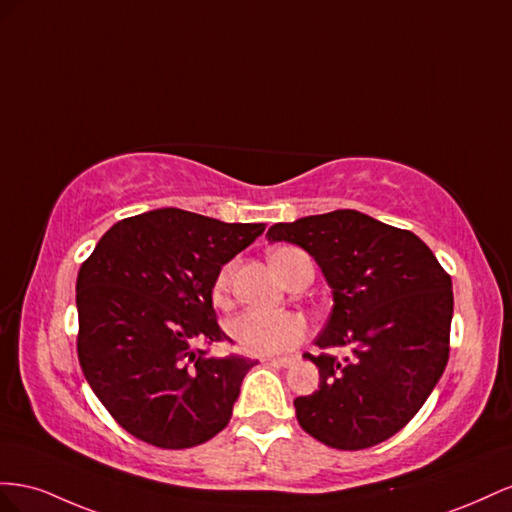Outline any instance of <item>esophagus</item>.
<instances>
[{
    "instance_id": "34e87169",
    "label": "esophagus",
    "mask_w": 512,
    "mask_h": 512,
    "mask_svg": "<svg viewBox=\"0 0 512 512\" xmlns=\"http://www.w3.org/2000/svg\"><path fill=\"white\" fill-rule=\"evenodd\" d=\"M298 360V356H279V358H268L270 364H276V367H291Z\"/></svg>"
}]
</instances>
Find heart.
Returning <instances> with one entry per match:
<instances>
[{"label": "heart", "instance_id": "b5f03b06", "mask_svg": "<svg viewBox=\"0 0 512 512\" xmlns=\"http://www.w3.org/2000/svg\"><path fill=\"white\" fill-rule=\"evenodd\" d=\"M296 248H279L272 253V266H281L287 255L294 253ZM231 266H225L218 272L214 281V300L225 302L231 285ZM229 334L238 347L246 354L268 356L283 352V349L294 347L306 334V321L298 313L289 311H261L248 309L229 321Z\"/></svg>", "mask_w": 512, "mask_h": 512}]
</instances>
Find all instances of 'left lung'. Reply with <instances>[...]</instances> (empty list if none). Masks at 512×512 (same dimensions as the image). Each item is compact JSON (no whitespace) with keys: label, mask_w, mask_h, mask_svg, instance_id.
I'll return each instance as SVG.
<instances>
[{"label":"left lung","mask_w":512,"mask_h":512,"mask_svg":"<svg viewBox=\"0 0 512 512\" xmlns=\"http://www.w3.org/2000/svg\"><path fill=\"white\" fill-rule=\"evenodd\" d=\"M268 242L304 248L332 289L315 345L347 356H309L319 388L294 401L300 427L339 450L388 440L425 405L446 369L452 281L412 231L337 210L276 223Z\"/></svg>","instance_id":"left-lung-1"}]
</instances>
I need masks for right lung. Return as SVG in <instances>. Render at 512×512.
I'll list each match as a JSON object with an SVG mask.
<instances>
[{
    "label": "right lung",
    "instance_id": "obj_1",
    "mask_svg": "<svg viewBox=\"0 0 512 512\" xmlns=\"http://www.w3.org/2000/svg\"><path fill=\"white\" fill-rule=\"evenodd\" d=\"M264 223H223L160 208L115 223L77 276L83 375L130 435L158 448H191L227 427L255 360L214 358L227 334L212 289L221 268Z\"/></svg>",
    "mask_w": 512,
    "mask_h": 512
}]
</instances>
